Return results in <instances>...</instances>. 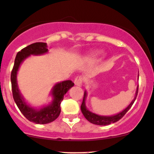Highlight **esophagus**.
Masks as SVG:
<instances>
[{
	"mask_svg": "<svg viewBox=\"0 0 154 154\" xmlns=\"http://www.w3.org/2000/svg\"><path fill=\"white\" fill-rule=\"evenodd\" d=\"M83 81H84L83 77L81 76V75H79V76H77L75 79L74 83H75V85H77V86L81 87L82 85V83H83Z\"/></svg>",
	"mask_w": 154,
	"mask_h": 154,
	"instance_id": "1",
	"label": "esophagus"
}]
</instances>
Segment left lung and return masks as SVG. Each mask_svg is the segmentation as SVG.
<instances>
[{"label":"left lung","instance_id":"obj_1","mask_svg":"<svg viewBox=\"0 0 154 154\" xmlns=\"http://www.w3.org/2000/svg\"><path fill=\"white\" fill-rule=\"evenodd\" d=\"M138 85L137 87L136 93H135V97L134 98V100L131 102L130 104L124 109V111H122L120 113L117 114V115H113V116H100V115H97L95 113H93V112H90L88 109L86 108L85 106V99L87 97V93L86 91L84 94V97H83V101H82V106H81V110H82V114L85 116V118L88 120L89 122H91V124H97V125H100V126H106L109 125V124H112V123H115L117 121H118L119 120H121L123 117L125 115V114L129 110L132 106L133 105L134 102H135V99H136L137 95H138Z\"/></svg>","mask_w":154,"mask_h":154}]
</instances>
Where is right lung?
Returning a JSON list of instances; mask_svg holds the SVG:
<instances>
[{"label":"right lung","instance_id":"add662e5","mask_svg":"<svg viewBox=\"0 0 154 154\" xmlns=\"http://www.w3.org/2000/svg\"><path fill=\"white\" fill-rule=\"evenodd\" d=\"M47 51L48 48L45 42H35L27 45L17 53L15 59L14 66L11 72L12 91L15 103H16L20 112L28 121L39 124H48L58 118L60 113V103L63 100V96L72 87L74 86V83L70 80L56 84L51 91V94L53 96L51 103L44 106L39 110L33 109L25 103L19 92L16 80L19 66L22 61L30 54L39 55L45 54Z\"/></svg>","mask_w":154,"mask_h":154}]
</instances>
